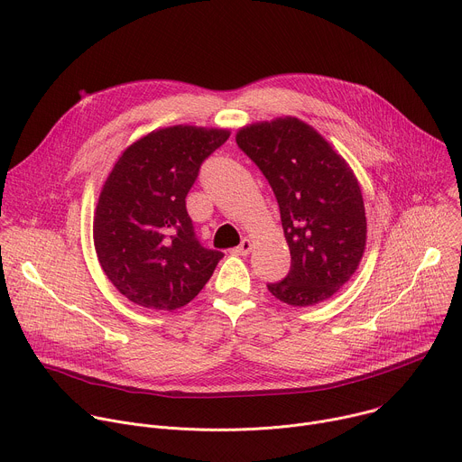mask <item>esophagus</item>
I'll use <instances>...</instances> for the list:
<instances>
[{
	"mask_svg": "<svg viewBox=\"0 0 462 462\" xmlns=\"http://www.w3.org/2000/svg\"><path fill=\"white\" fill-rule=\"evenodd\" d=\"M252 246H254L252 241H250L248 237H245V239L239 243V246L234 248V252H236L237 255H248V254L252 252Z\"/></svg>",
	"mask_w": 462,
	"mask_h": 462,
	"instance_id": "34e87169",
	"label": "esophagus"
}]
</instances>
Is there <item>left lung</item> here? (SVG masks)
<instances>
[{
	"label": "left lung",
	"mask_w": 462,
	"mask_h": 462,
	"mask_svg": "<svg viewBox=\"0 0 462 462\" xmlns=\"http://www.w3.org/2000/svg\"><path fill=\"white\" fill-rule=\"evenodd\" d=\"M237 146L267 177L291 248V271L269 291L292 307L337 294L356 273L367 239L362 189L346 159L296 116L241 127Z\"/></svg>",
	"instance_id": "1"
}]
</instances>
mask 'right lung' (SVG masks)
Instances as JSON below:
<instances>
[{"mask_svg": "<svg viewBox=\"0 0 462 462\" xmlns=\"http://www.w3.org/2000/svg\"><path fill=\"white\" fill-rule=\"evenodd\" d=\"M228 137L217 127H161L115 162L98 195L93 241L102 271L129 301L175 310L214 274L223 252L197 241L186 195L203 161Z\"/></svg>", "mask_w": 462, "mask_h": 462, "instance_id": "add662e5", "label": "right lung"}]
</instances>
